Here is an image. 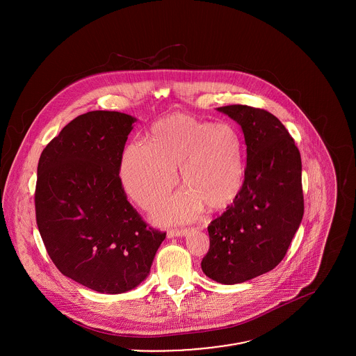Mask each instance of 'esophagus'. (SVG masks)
<instances>
[{
  "label": "esophagus",
  "mask_w": 356,
  "mask_h": 356,
  "mask_svg": "<svg viewBox=\"0 0 356 356\" xmlns=\"http://www.w3.org/2000/svg\"><path fill=\"white\" fill-rule=\"evenodd\" d=\"M191 232V229H170L167 232V237L172 238V237H182L186 236Z\"/></svg>",
  "instance_id": "esophagus-1"
}]
</instances>
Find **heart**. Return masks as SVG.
<instances>
[{
  "label": "heart",
  "instance_id": "1",
  "mask_svg": "<svg viewBox=\"0 0 356 356\" xmlns=\"http://www.w3.org/2000/svg\"><path fill=\"white\" fill-rule=\"evenodd\" d=\"M186 191L160 208L167 220H185L203 205L220 209L238 195L244 181V141L227 122L209 123L186 113L157 120L147 144L133 143L122 156L120 179L129 196L152 209L177 184V171Z\"/></svg>",
  "mask_w": 356,
  "mask_h": 356
}]
</instances>
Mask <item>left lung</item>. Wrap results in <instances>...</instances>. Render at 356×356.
Returning <instances> with one entry per match:
<instances>
[{"mask_svg": "<svg viewBox=\"0 0 356 356\" xmlns=\"http://www.w3.org/2000/svg\"><path fill=\"white\" fill-rule=\"evenodd\" d=\"M244 133V182L226 211L208 226L204 274L232 285L273 270L286 254L305 213L302 159L285 126L266 109L218 108Z\"/></svg>", "mask_w": 356, "mask_h": 356, "instance_id": "left-lung-1", "label": "left lung"}]
</instances>
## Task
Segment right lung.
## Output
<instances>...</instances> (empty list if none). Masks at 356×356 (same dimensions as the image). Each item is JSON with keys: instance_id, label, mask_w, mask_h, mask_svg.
Here are the masks:
<instances>
[{"instance_id": "right-lung-1", "label": "right lung", "mask_w": 356, "mask_h": 356, "mask_svg": "<svg viewBox=\"0 0 356 356\" xmlns=\"http://www.w3.org/2000/svg\"><path fill=\"white\" fill-rule=\"evenodd\" d=\"M134 118L92 111L63 127L41 153L35 218L61 274L100 293H123L149 274L165 232L129 203L120 161Z\"/></svg>"}]
</instances>
